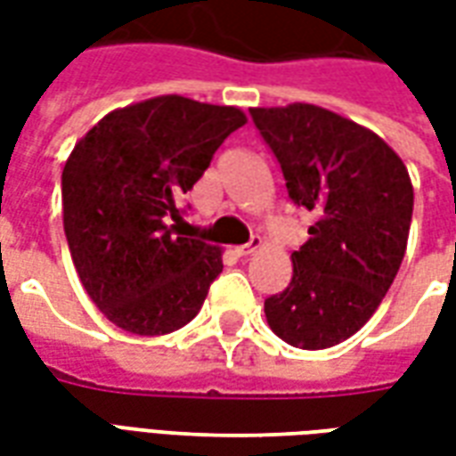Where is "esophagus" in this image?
Masks as SVG:
<instances>
[{
	"label": "esophagus",
	"mask_w": 456,
	"mask_h": 456,
	"mask_svg": "<svg viewBox=\"0 0 456 456\" xmlns=\"http://www.w3.org/2000/svg\"><path fill=\"white\" fill-rule=\"evenodd\" d=\"M258 247H261V237H251V241H248V244H241V247L234 248V254H237L239 258H247V256H251V254H254Z\"/></svg>",
	"instance_id": "34e87169"
}]
</instances>
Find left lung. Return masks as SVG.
Instances as JSON below:
<instances>
[{
	"mask_svg": "<svg viewBox=\"0 0 456 456\" xmlns=\"http://www.w3.org/2000/svg\"><path fill=\"white\" fill-rule=\"evenodd\" d=\"M286 178L293 205L315 212L293 278L266 297L271 330L300 349H327L366 325L401 268L412 217L398 153L352 119L288 104L248 110Z\"/></svg>",
	"mask_w": 456,
	"mask_h": 456,
	"instance_id": "left-lung-1",
	"label": "left lung"
}]
</instances>
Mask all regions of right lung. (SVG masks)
<instances>
[{
    "mask_svg": "<svg viewBox=\"0 0 456 456\" xmlns=\"http://www.w3.org/2000/svg\"><path fill=\"white\" fill-rule=\"evenodd\" d=\"M244 124L237 107L166 94L114 110L75 143L65 239L87 296L124 332L168 335L200 313L222 251L180 232V202Z\"/></svg>",
    "mask_w": 456,
    "mask_h": 456,
    "instance_id": "right-lung-1",
    "label": "right lung"
}]
</instances>
